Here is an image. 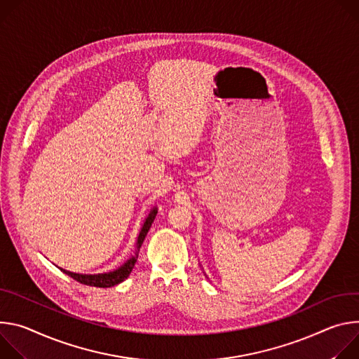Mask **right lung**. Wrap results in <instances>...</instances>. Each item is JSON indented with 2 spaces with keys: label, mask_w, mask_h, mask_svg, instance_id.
<instances>
[{
  "label": "right lung",
  "mask_w": 359,
  "mask_h": 359,
  "mask_svg": "<svg viewBox=\"0 0 359 359\" xmlns=\"http://www.w3.org/2000/svg\"><path fill=\"white\" fill-rule=\"evenodd\" d=\"M156 208L154 207L148 217L145 218L142 226H141V231L138 233V238H137V250H135V254L131 255L121 266H118L116 269L114 271H109V272H102V273H76V272H71V271H67V269H62L60 268L64 273L69 275L71 278H74L75 281L81 283L84 285H90V287H98V288H109V287H114V285H118L119 283H123L124 280H127V278L130 276L135 262H137V258H138V251L145 240L147 236V232L149 231L151 228V224L156 215Z\"/></svg>",
  "instance_id": "obj_1"
}]
</instances>
